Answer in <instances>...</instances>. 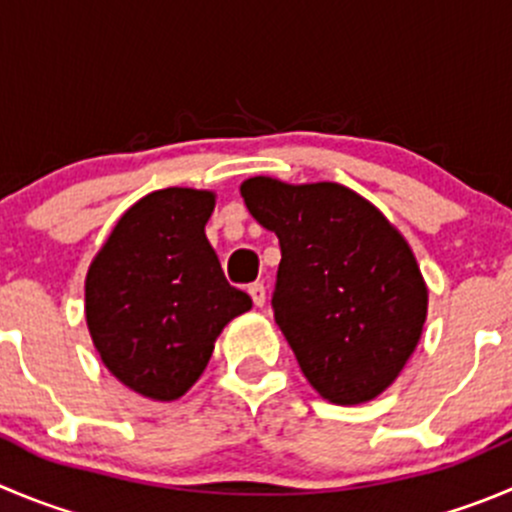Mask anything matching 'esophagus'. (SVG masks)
Returning <instances> with one entry per match:
<instances>
[{
	"mask_svg": "<svg viewBox=\"0 0 512 512\" xmlns=\"http://www.w3.org/2000/svg\"><path fill=\"white\" fill-rule=\"evenodd\" d=\"M248 294H251L253 304L256 306L266 304V286L261 284V281H253V284H248Z\"/></svg>",
	"mask_w": 512,
	"mask_h": 512,
	"instance_id": "obj_1",
	"label": "esophagus"
}]
</instances>
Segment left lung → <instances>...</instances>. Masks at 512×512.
<instances>
[{
    "mask_svg": "<svg viewBox=\"0 0 512 512\" xmlns=\"http://www.w3.org/2000/svg\"><path fill=\"white\" fill-rule=\"evenodd\" d=\"M248 213L281 243L274 316L311 387L332 405L379 397L417 349L427 284L410 243L339 183H241Z\"/></svg>",
    "mask_w": 512,
    "mask_h": 512,
    "instance_id": "8db88e82",
    "label": "left lung"
}]
</instances>
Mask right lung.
<instances>
[{
    "label": "right lung",
    "mask_w": 512,
    "mask_h": 512,
    "mask_svg": "<svg viewBox=\"0 0 512 512\" xmlns=\"http://www.w3.org/2000/svg\"><path fill=\"white\" fill-rule=\"evenodd\" d=\"M216 193L163 188L128 208L95 253L85 319L102 364L155 402L183 397L223 326L253 306L206 238Z\"/></svg>",
    "instance_id": "add662e5"
}]
</instances>
